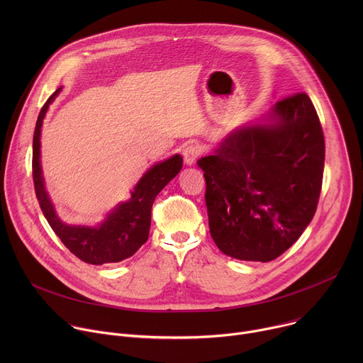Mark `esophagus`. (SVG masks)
Here are the masks:
<instances>
[{
	"mask_svg": "<svg viewBox=\"0 0 363 363\" xmlns=\"http://www.w3.org/2000/svg\"><path fill=\"white\" fill-rule=\"evenodd\" d=\"M201 152H202L201 146H198V145H188V146L184 149V152H182L184 161H185L188 165H194L195 161L198 160V157L201 155Z\"/></svg>",
	"mask_w": 363,
	"mask_h": 363,
	"instance_id": "esophagus-1",
	"label": "esophagus"
}]
</instances>
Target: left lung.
I'll list each match as a JSON object with an SVG mask.
<instances>
[{"instance_id": "8db88e82", "label": "left lung", "mask_w": 363, "mask_h": 363, "mask_svg": "<svg viewBox=\"0 0 363 363\" xmlns=\"http://www.w3.org/2000/svg\"><path fill=\"white\" fill-rule=\"evenodd\" d=\"M196 164L217 247L237 260H274L298 240L318 208L325 138L312 100L297 93L277 101Z\"/></svg>"}]
</instances>
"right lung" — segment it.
Returning a JSON list of instances; mask_svg holds the SVG:
<instances>
[{
    "label": "right lung",
    "mask_w": 363,
    "mask_h": 363,
    "mask_svg": "<svg viewBox=\"0 0 363 363\" xmlns=\"http://www.w3.org/2000/svg\"><path fill=\"white\" fill-rule=\"evenodd\" d=\"M59 87L40 111L33 138V179L41 211L62 242L82 262L100 266L119 263L132 257L147 240L152 203L182 168L179 153L152 165L130 191V198L118 203L99 225H72L63 223L44 185L41 169V126L51 103L60 94Z\"/></svg>",
    "instance_id": "add662e5"
}]
</instances>
